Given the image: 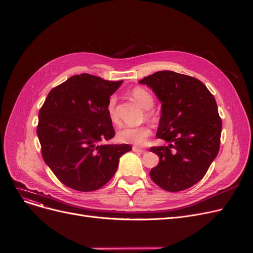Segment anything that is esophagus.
I'll use <instances>...</instances> for the list:
<instances>
[{
	"mask_svg": "<svg viewBox=\"0 0 253 253\" xmlns=\"http://www.w3.org/2000/svg\"><path fill=\"white\" fill-rule=\"evenodd\" d=\"M132 151L133 152H137V153H143L145 152V149H142V148H138V147H132Z\"/></svg>",
	"mask_w": 253,
	"mask_h": 253,
	"instance_id": "esophagus-1",
	"label": "esophagus"
}]
</instances>
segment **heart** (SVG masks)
Instances as JSON below:
<instances>
[{"instance_id":"1","label":"heart","mask_w":253,"mask_h":253,"mask_svg":"<svg viewBox=\"0 0 253 253\" xmlns=\"http://www.w3.org/2000/svg\"><path fill=\"white\" fill-rule=\"evenodd\" d=\"M130 95L141 105L144 109H147L146 116L149 120L156 122L158 120L157 114L152 110V106L154 105V97L152 93L148 89L136 86L131 91ZM107 115L109 120L114 124H119L120 117L119 111L117 108V97L111 96L107 103ZM151 134V129L149 126H141V127H124L118 131V139L121 143L131 144L136 146L144 145L149 135Z\"/></svg>"}]
</instances>
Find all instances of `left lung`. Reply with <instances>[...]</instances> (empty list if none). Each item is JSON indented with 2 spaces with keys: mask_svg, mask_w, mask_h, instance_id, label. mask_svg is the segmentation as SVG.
I'll return each instance as SVG.
<instances>
[{
  "mask_svg": "<svg viewBox=\"0 0 253 253\" xmlns=\"http://www.w3.org/2000/svg\"><path fill=\"white\" fill-rule=\"evenodd\" d=\"M138 82L162 102L156 136L169 143L150 149L160 157L151 179L168 192L189 189L203 178L219 152L222 122L216 100L200 80L172 71Z\"/></svg>",
  "mask_w": 253,
  "mask_h": 253,
  "instance_id": "8db88e82",
  "label": "left lung"
}]
</instances>
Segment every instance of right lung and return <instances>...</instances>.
<instances>
[{"mask_svg":"<svg viewBox=\"0 0 253 253\" xmlns=\"http://www.w3.org/2000/svg\"><path fill=\"white\" fill-rule=\"evenodd\" d=\"M123 81L75 75L49 92L39 114L37 136L44 163L69 188L91 192L117 172L132 147L104 145L115 136L107 103Z\"/></svg>","mask_w":253,"mask_h":253,"instance_id":"right-lung-1","label":"right lung"}]
</instances>
